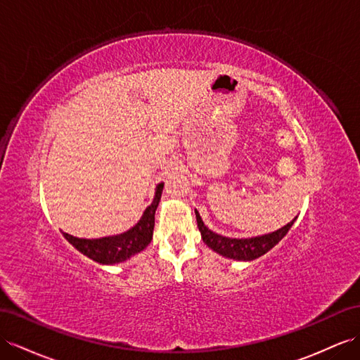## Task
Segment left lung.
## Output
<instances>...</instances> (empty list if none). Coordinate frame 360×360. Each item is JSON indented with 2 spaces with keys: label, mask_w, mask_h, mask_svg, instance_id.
I'll use <instances>...</instances> for the list:
<instances>
[{
  "label": "left lung",
  "mask_w": 360,
  "mask_h": 360,
  "mask_svg": "<svg viewBox=\"0 0 360 360\" xmlns=\"http://www.w3.org/2000/svg\"><path fill=\"white\" fill-rule=\"evenodd\" d=\"M195 217H197V224L201 231V238L204 240V244H207L213 251L219 252V255L226 256L229 259H235V260H255L260 257L262 255H265L266 251H269L276 244H278V240L283 238L290 226L294 224L292 219L288 222L286 226L281 229L268 233V235L264 236H256V238H248V239H231L221 236L218 233H213L209 230L204 222L201 221L200 213L195 210Z\"/></svg>",
  "instance_id": "8db88e82"
}]
</instances>
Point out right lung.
<instances>
[{"instance_id": "add662e5", "label": "right lung", "mask_w": 360, "mask_h": 360, "mask_svg": "<svg viewBox=\"0 0 360 360\" xmlns=\"http://www.w3.org/2000/svg\"><path fill=\"white\" fill-rule=\"evenodd\" d=\"M162 189L163 183L158 186L156 197H154L151 206L147 207L141 221L129 231L100 239H80L68 235V233H63V236L70 244H72L77 250L83 252L84 256L98 262V264L112 265L118 264V262H124L125 259L136 255V252L142 251L151 242L154 230V213H156V209L159 206Z\"/></svg>"}]
</instances>
